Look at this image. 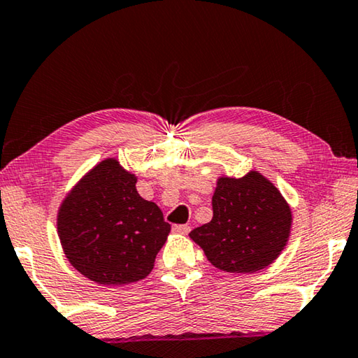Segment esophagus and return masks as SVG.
I'll use <instances>...</instances> for the list:
<instances>
[{"instance_id":"1","label":"esophagus","mask_w":358,"mask_h":358,"mask_svg":"<svg viewBox=\"0 0 358 358\" xmlns=\"http://www.w3.org/2000/svg\"><path fill=\"white\" fill-rule=\"evenodd\" d=\"M173 233H176V234H189L190 227H189V224H174Z\"/></svg>"}]
</instances>
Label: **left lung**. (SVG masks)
Returning <instances> with one entry per match:
<instances>
[{
  "label": "left lung",
  "instance_id": "obj_1",
  "mask_svg": "<svg viewBox=\"0 0 358 358\" xmlns=\"http://www.w3.org/2000/svg\"><path fill=\"white\" fill-rule=\"evenodd\" d=\"M212 210V220L193 229L190 239L220 271L258 272L278 258L289 239V204L258 171L239 179L218 178Z\"/></svg>",
  "mask_w": 358,
  "mask_h": 358
}]
</instances>
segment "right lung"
I'll return each mask as SVG.
<instances>
[{
	"label": "right lung",
	"instance_id": "1",
	"mask_svg": "<svg viewBox=\"0 0 358 358\" xmlns=\"http://www.w3.org/2000/svg\"><path fill=\"white\" fill-rule=\"evenodd\" d=\"M135 185L136 176L111 157L90 169L59 206L66 258L99 285L146 278L171 231L159 206L138 195Z\"/></svg>",
	"mask_w": 358,
	"mask_h": 358
}]
</instances>
